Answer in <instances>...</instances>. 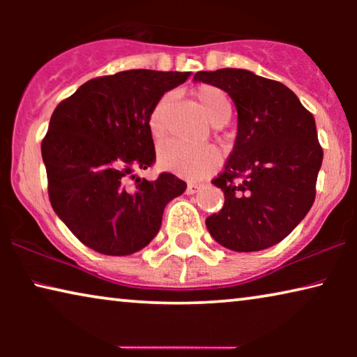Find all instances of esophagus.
<instances>
[{"label": "esophagus", "instance_id": "34e87169", "mask_svg": "<svg viewBox=\"0 0 357 357\" xmlns=\"http://www.w3.org/2000/svg\"><path fill=\"white\" fill-rule=\"evenodd\" d=\"M199 188H202V187H199L198 183H188V185H187V195H193V193H197Z\"/></svg>", "mask_w": 357, "mask_h": 357}]
</instances>
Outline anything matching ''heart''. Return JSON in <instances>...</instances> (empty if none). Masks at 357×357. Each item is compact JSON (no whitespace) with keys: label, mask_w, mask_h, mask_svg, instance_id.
<instances>
[{"label":"heart","mask_w":357,"mask_h":357,"mask_svg":"<svg viewBox=\"0 0 357 357\" xmlns=\"http://www.w3.org/2000/svg\"><path fill=\"white\" fill-rule=\"evenodd\" d=\"M195 99L202 107L204 115L211 123H227L231 119L232 105L227 94L214 86H199L195 91ZM172 96L165 94L158 100L149 115V128L155 138H160L165 131V121ZM221 153L213 146L192 148L180 144L177 141H165L158 151V162L160 169L172 172L187 180H202L216 172L221 167Z\"/></svg>","instance_id":"obj_1"}]
</instances>
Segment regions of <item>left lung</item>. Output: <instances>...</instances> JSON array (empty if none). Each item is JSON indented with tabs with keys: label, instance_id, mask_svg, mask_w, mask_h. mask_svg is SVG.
I'll use <instances>...</instances> for the list:
<instances>
[{
	"label": "left lung",
	"instance_id": "1",
	"mask_svg": "<svg viewBox=\"0 0 357 357\" xmlns=\"http://www.w3.org/2000/svg\"><path fill=\"white\" fill-rule=\"evenodd\" d=\"M193 81L227 92L237 110L234 149L213 180L224 206L206 218L209 234L234 252L276 245L314 204L324 159L314 115L282 82L248 70L199 71Z\"/></svg>",
	"mask_w": 357,
	"mask_h": 357
}]
</instances>
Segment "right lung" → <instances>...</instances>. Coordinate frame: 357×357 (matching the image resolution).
<instances>
[{
    "label": "right lung",
    "mask_w": 357,
    "mask_h": 357,
    "mask_svg": "<svg viewBox=\"0 0 357 357\" xmlns=\"http://www.w3.org/2000/svg\"><path fill=\"white\" fill-rule=\"evenodd\" d=\"M188 76L130 70L96 77L53 112L42 141L48 197L56 216L92 250L123 257L144 248L159 232L164 208L187 188L174 174L149 182L135 170L155 159L151 110Z\"/></svg>",
    "instance_id": "add662e5"
}]
</instances>
